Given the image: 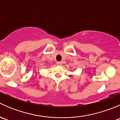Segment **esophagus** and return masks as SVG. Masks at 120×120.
<instances>
[{"label": "esophagus", "instance_id": "esophagus-1", "mask_svg": "<svg viewBox=\"0 0 120 120\" xmlns=\"http://www.w3.org/2000/svg\"><path fill=\"white\" fill-rule=\"evenodd\" d=\"M57 64L58 66H61V65H62V62H61V61H57Z\"/></svg>", "mask_w": 120, "mask_h": 120}]
</instances>
